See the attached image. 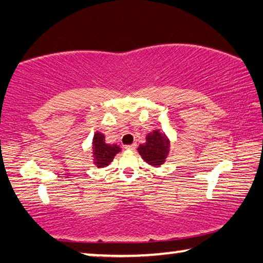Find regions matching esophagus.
Segmentation results:
<instances>
[{"label":"esophagus","mask_w":263,"mask_h":263,"mask_svg":"<svg viewBox=\"0 0 263 263\" xmlns=\"http://www.w3.org/2000/svg\"><path fill=\"white\" fill-rule=\"evenodd\" d=\"M136 147H137V145L136 144H132V145H126L124 148L127 149V151H135Z\"/></svg>","instance_id":"1"}]
</instances>
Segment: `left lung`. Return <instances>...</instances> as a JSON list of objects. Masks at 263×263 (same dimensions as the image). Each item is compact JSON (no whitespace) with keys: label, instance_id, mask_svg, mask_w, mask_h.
<instances>
[{"label":"left lung","instance_id":"left-lung-1","mask_svg":"<svg viewBox=\"0 0 263 263\" xmlns=\"http://www.w3.org/2000/svg\"><path fill=\"white\" fill-rule=\"evenodd\" d=\"M169 151V140L163 133L155 130L148 133L145 144L138 147V152L146 162L152 166H160L164 162Z\"/></svg>","mask_w":263,"mask_h":263}]
</instances>
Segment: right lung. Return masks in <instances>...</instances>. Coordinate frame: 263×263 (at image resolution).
<instances>
[{
	"instance_id": "add662e5",
	"label": "right lung",
	"mask_w": 263,
	"mask_h": 263,
	"mask_svg": "<svg viewBox=\"0 0 263 263\" xmlns=\"http://www.w3.org/2000/svg\"><path fill=\"white\" fill-rule=\"evenodd\" d=\"M119 151L121 148L117 145L105 144L103 133H95L94 139H92V154H94V161L97 167L103 168L108 166Z\"/></svg>"
}]
</instances>
